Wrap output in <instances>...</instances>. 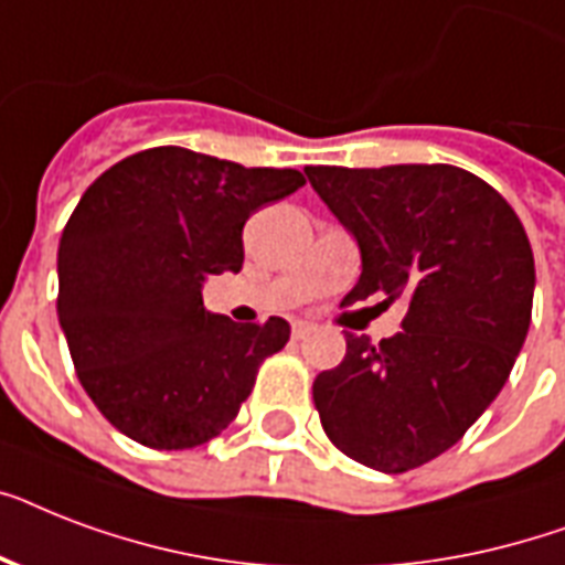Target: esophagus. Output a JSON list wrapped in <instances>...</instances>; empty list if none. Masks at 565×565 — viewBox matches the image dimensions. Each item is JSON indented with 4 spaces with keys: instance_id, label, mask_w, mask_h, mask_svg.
<instances>
[{
    "instance_id": "34e87169",
    "label": "esophagus",
    "mask_w": 565,
    "mask_h": 565,
    "mask_svg": "<svg viewBox=\"0 0 565 565\" xmlns=\"http://www.w3.org/2000/svg\"><path fill=\"white\" fill-rule=\"evenodd\" d=\"M313 331H317V326H310V322H301V319L292 322V340H305V337H310Z\"/></svg>"
}]
</instances>
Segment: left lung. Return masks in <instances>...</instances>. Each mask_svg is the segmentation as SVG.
<instances>
[{
	"instance_id": "1",
	"label": "left lung",
	"mask_w": 565,
	"mask_h": 565,
	"mask_svg": "<svg viewBox=\"0 0 565 565\" xmlns=\"http://www.w3.org/2000/svg\"><path fill=\"white\" fill-rule=\"evenodd\" d=\"M305 172L361 246L343 305H407L381 343L345 331L343 363L319 372L313 404L345 457L411 472L455 446L510 377L531 326L534 252L504 195L460 167Z\"/></svg>"
}]
</instances>
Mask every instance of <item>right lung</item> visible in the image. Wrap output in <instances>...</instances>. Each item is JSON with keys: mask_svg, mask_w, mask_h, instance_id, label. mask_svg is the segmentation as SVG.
<instances>
[{"mask_svg": "<svg viewBox=\"0 0 565 565\" xmlns=\"http://www.w3.org/2000/svg\"><path fill=\"white\" fill-rule=\"evenodd\" d=\"M301 184L299 170L154 146L84 190L57 246V319L114 428L161 451L228 428L290 326L207 313L202 284L239 273L248 216Z\"/></svg>", "mask_w": 565, "mask_h": 565, "instance_id": "obj_1", "label": "right lung"}]
</instances>
